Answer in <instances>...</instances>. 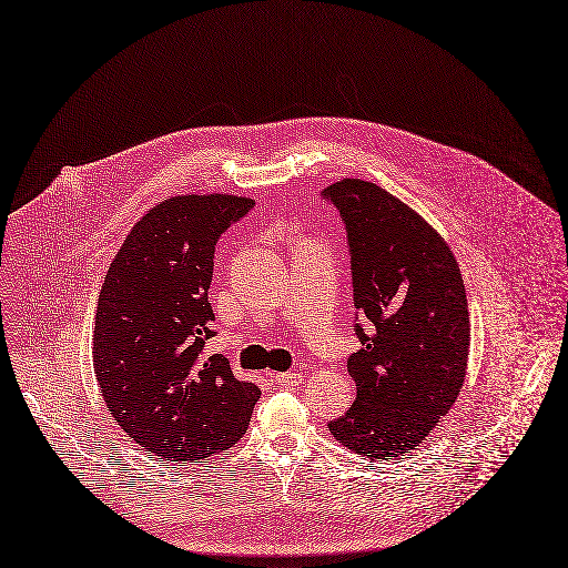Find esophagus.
Segmentation results:
<instances>
[{
    "mask_svg": "<svg viewBox=\"0 0 568 568\" xmlns=\"http://www.w3.org/2000/svg\"><path fill=\"white\" fill-rule=\"evenodd\" d=\"M275 382H277L280 386H284V388H293V386H297V384H302V382H304V375H302V373H297V371L280 373V375H275Z\"/></svg>",
    "mask_w": 568,
    "mask_h": 568,
    "instance_id": "34e87169",
    "label": "esophagus"
}]
</instances>
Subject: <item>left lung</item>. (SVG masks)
Here are the masks:
<instances>
[{
	"label": "left lung",
	"instance_id": "8db88e82",
	"mask_svg": "<svg viewBox=\"0 0 568 568\" xmlns=\"http://www.w3.org/2000/svg\"><path fill=\"white\" fill-rule=\"evenodd\" d=\"M351 243L359 351L357 398L329 432L371 459L416 450L450 412L468 366V302L459 264L423 215L364 180L323 191Z\"/></svg>",
	"mask_w": 568,
	"mask_h": 568
}]
</instances>
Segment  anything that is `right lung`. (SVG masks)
Segmentation results:
<instances>
[{"label": "right lung", "instance_id": "right-lung-1", "mask_svg": "<svg viewBox=\"0 0 568 568\" xmlns=\"http://www.w3.org/2000/svg\"><path fill=\"white\" fill-rule=\"evenodd\" d=\"M239 195H174L126 234L95 314L93 366L115 423L161 462L232 448L261 390L209 355L217 236L252 209Z\"/></svg>", "mask_w": 568, "mask_h": 568}]
</instances>
